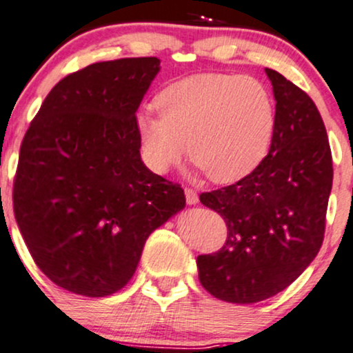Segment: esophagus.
Returning <instances> with one entry per match:
<instances>
[{"label":"esophagus","instance_id":"34e87169","mask_svg":"<svg viewBox=\"0 0 353 353\" xmlns=\"http://www.w3.org/2000/svg\"><path fill=\"white\" fill-rule=\"evenodd\" d=\"M184 194H185V201H188V204H197V201H199L197 192L192 191L191 188H184Z\"/></svg>","mask_w":353,"mask_h":353}]
</instances>
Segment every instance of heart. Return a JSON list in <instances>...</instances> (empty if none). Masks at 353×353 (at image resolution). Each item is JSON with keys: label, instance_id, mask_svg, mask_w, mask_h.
Listing matches in <instances>:
<instances>
[{"label": "heart", "instance_id": "heart-1", "mask_svg": "<svg viewBox=\"0 0 353 353\" xmlns=\"http://www.w3.org/2000/svg\"><path fill=\"white\" fill-rule=\"evenodd\" d=\"M161 115L137 119L142 157L165 174L188 156L219 184L243 179L268 154L274 103L268 88L251 77L199 73L170 83L156 100Z\"/></svg>", "mask_w": 353, "mask_h": 353}]
</instances>
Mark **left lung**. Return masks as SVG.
<instances>
[{"label":"left lung","mask_w":353,"mask_h":353,"mask_svg":"<svg viewBox=\"0 0 353 353\" xmlns=\"http://www.w3.org/2000/svg\"><path fill=\"white\" fill-rule=\"evenodd\" d=\"M276 112L268 156L238 183L203 192L228 238L197 256L199 281L214 298L256 303L283 292L320 251L334 181L332 150L313 100L274 70Z\"/></svg>","instance_id":"left-lung-1"}]
</instances>
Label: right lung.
I'll list each match as a JSON object with an SVG mask.
<instances>
[{
    "instance_id": "obj_1",
    "label": "right lung",
    "mask_w": 353,
    "mask_h": 353,
    "mask_svg": "<svg viewBox=\"0 0 353 353\" xmlns=\"http://www.w3.org/2000/svg\"><path fill=\"white\" fill-rule=\"evenodd\" d=\"M161 60L120 58L61 79L30 123L13 211L30 254L77 295L119 292L145 239L185 206L184 191L145 168L137 112Z\"/></svg>"
}]
</instances>
